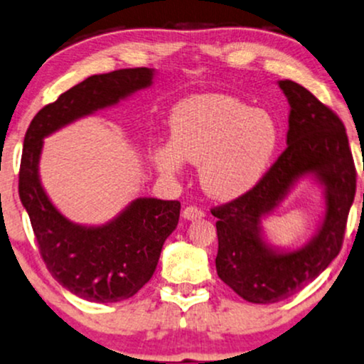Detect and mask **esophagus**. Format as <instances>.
<instances>
[{"label":"esophagus","instance_id":"esophagus-1","mask_svg":"<svg viewBox=\"0 0 364 364\" xmlns=\"http://www.w3.org/2000/svg\"><path fill=\"white\" fill-rule=\"evenodd\" d=\"M182 218L186 219V221H197V219L204 218V213L199 208H196V205H187V208L183 209Z\"/></svg>","mask_w":364,"mask_h":364}]
</instances>
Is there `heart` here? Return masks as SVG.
Listing matches in <instances>:
<instances>
[{"label": "heart", "instance_id": "heart-1", "mask_svg": "<svg viewBox=\"0 0 364 364\" xmlns=\"http://www.w3.org/2000/svg\"><path fill=\"white\" fill-rule=\"evenodd\" d=\"M170 143L154 151L155 167L181 173L183 160L199 165V182L218 200H235L258 186L280 143L277 119L228 94L183 100L168 118Z\"/></svg>", "mask_w": 364, "mask_h": 364}]
</instances>
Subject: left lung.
<instances>
[{
  "mask_svg": "<svg viewBox=\"0 0 364 364\" xmlns=\"http://www.w3.org/2000/svg\"><path fill=\"white\" fill-rule=\"evenodd\" d=\"M290 105L287 148L248 194L213 209L218 218V275L240 297L275 304L316 280L338 257L354 194L356 170L343 121L294 80H278ZM302 178L323 187L325 210L307 244L282 249L262 221Z\"/></svg>",
  "mask_w": 364,
  "mask_h": 364,
  "instance_id": "8db88e82",
  "label": "left lung"
}]
</instances>
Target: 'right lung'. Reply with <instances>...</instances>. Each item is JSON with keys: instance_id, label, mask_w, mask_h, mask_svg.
Wrapping results in <instances>:
<instances>
[{"instance_id": "obj_1", "label": "right lung", "mask_w": 364, "mask_h": 364, "mask_svg": "<svg viewBox=\"0 0 364 364\" xmlns=\"http://www.w3.org/2000/svg\"><path fill=\"white\" fill-rule=\"evenodd\" d=\"M155 75V69L146 67L91 75L40 109L26 129L20 200L48 272L64 289L89 302H121L150 280L165 240L178 224L181 203L136 197L105 224L70 221L55 208L40 181L43 138L127 101L150 87Z\"/></svg>"}]
</instances>
